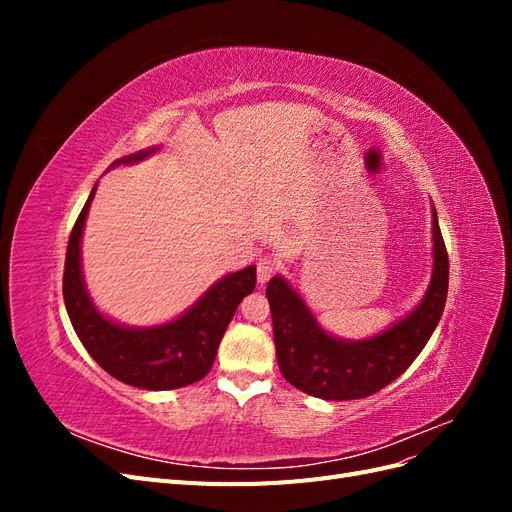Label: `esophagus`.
Returning a JSON list of instances; mask_svg holds the SVG:
<instances>
[{
    "label": "esophagus",
    "instance_id": "obj_1",
    "mask_svg": "<svg viewBox=\"0 0 512 512\" xmlns=\"http://www.w3.org/2000/svg\"><path fill=\"white\" fill-rule=\"evenodd\" d=\"M275 271H277V262H275V258H271V256H262V258H258L256 275H258V282H260V284L269 282Z\"/></svg>",
    "mask_w": 512,
    "mask_h": 512
}]
</instances>
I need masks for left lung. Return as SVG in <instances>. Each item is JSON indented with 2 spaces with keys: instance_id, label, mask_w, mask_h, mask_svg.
Instances as JSON below:
<instances>
[{
  "instance_id": "left-lung-1",
  "label": "left lung",
  "mask_w": 512,
  "mask_h": 512,
  "mask_svg": "<svg viewBox=\"0 0 512 512\" xmlns=\"http://www.w3.org/2000/svg\"><path fill=\"white\" fill-rule=\"evenodd\" d=\"M433 211V273L425 299L384 333L346 342L324 331L316 316L284 277L267 284L277 365L299 391L346 401L378 393L412 365L438 327L448 292V254Z\"/></svg>"
}]
</instances>
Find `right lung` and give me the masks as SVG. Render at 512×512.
I'll return each mask as SVG.
<instances>
[{
    "instance_id": "obj_1",
    "label": "right lung",
    "mask_w": 512,
    "mask_h": 512,
    "mask_svg": "<svg viewBox=\"0 0 512 512\" xmlns=\"http://www.w3.org/2000/svg\"><path fill=\"white\" fill-rule=\"evenodd\" d=\"M153 151L156 149L132 153L113 166L141 162ZM94 194L96 185L70 232L64 267V301L81 344L106 374L138 389L170 391L205 378L228 322L243 297L256 288V267L222 277L173 322L147 329L121 327L98 312L83 282L81 237Z\"/></svg>"
}]
</instances>
